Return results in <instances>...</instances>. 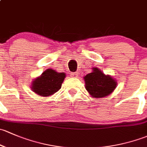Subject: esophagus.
<instances>
[{
	"mask_svg": "<svg viewBox=\"0 0 147 147\" xmlns=\"http://www.w3.org/2000/svg\"><path fill=\"white\" fill-rule=\"evenodd\" d=\"M71 76L73 77V78H77L78 77V73L77 72H72L71 74Z\"/></svg>",
	"mask_w": 147,
	"mask_h": 147,
	"instance_id": "34e87169",
	"label": "esophagus"
}]
</instances>
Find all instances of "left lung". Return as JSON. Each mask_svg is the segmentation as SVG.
Masks as SVG:
<instances>
[{
  "label": "left lung",
  "mask_w": 147,
  "mask_h": 147,
  "mask_svg": "<svg viewBox=\"0 0 147 147\" xmlns=\"http://www.w3.org/2000/svg\"><path fill=\"white\" fill-rule=\"evenodd\" d=\"M86 89L93 98H102L110 95L116 88L117 82L110 76L105 75L98 68L84 77Z\"/></svg>",
  "instance_id": "left-lung-1"
}]
</instances>
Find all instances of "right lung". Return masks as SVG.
Masks as SVG:
<instances>
[{"label": "right lung", "mask_w": 147, "mask_h": 147, "mask_svg": "<svg viewBox=\"0 0 147 147\" xmlns=\"http://www.w3.org/2000/svg\"><path fill=\"white\" fill-rule=\"evenodd\" d=\"M64 73H58L47 69L32 83V90L42 96H49L58 91L64 80Z\"/></svg>", "instance_id": "right-lung-1"}]
</instances>
